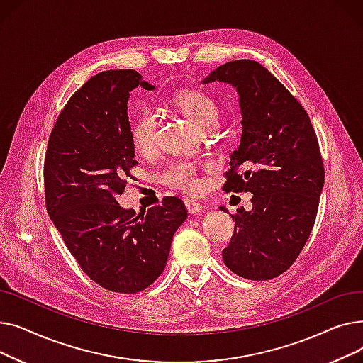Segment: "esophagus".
Masks as SVG:
<instances>
[{
	"instance_id": "obj_1",
	"label": "esophagus",
	"mask_w": 363,
	"mask_h": 363,
	"mask_svg": "<svg viewBox=\"0 0 363 363\" xmlns=\"http://www.w3.org/2000/svg\"><path fill=\"white\" fill-rule=\"evenodd\" d=\"M184 203H185V207H186V211H188L189 215H197V213H200L203 211V206L200 203H197L196 200L185 199Z\"/></svg>"
}]
</instances>
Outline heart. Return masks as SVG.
Listing matches in <instances>:
<instances>
[{
  "label": "heart",
  "mask_w": 363,
  "mask_h": 363,
  "mask_svg": "<svg viewBox=\"0 0 363 363\" xmlns=\"http://www.w3.org/2000/svg\"><path fill=\"white\" fill-rule=\"evenodd\" d=\"M172 104L182 111L199 129H212L219 118L218 103L200 89H182L172 97ZM157 121L150 110H143L130 123V141L133 148L143 156L150 155L156 148ZM208 167V163L175 162L169 164L162 174L160 181L169 188L184 193H193L200 186L199 172Z\"/></svg>",
  "instance_id": "heart-1"
}]
</instances>
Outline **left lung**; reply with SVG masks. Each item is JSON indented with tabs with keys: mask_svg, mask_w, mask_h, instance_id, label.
Instances as JSON below:
<instances>
[{
	"mask_svg": "<svg viewBox=\"0 0 363 363\" xmlns=\"http://www.w3.org/2000/svg\"><path fill=\"white\" fill-rule=\"evenodd\" d=\"M213 81L237 88L242 114L223 191L253 193L252 211L231 215L234 235L222 259L242 278L272 279L296 262L315 225L325 181L318 137L300 101L260 63L228 62L203 82Z\"/></svg>",
	"mask_w": 363,
	"mask_h": 363,
	"instance_id": "left-lung-1",
	"label": "left lung"
}]
</instances>
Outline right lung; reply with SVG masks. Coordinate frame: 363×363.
Wrapping results in <instances>:
<instances>
[{"mask_svg": "<svg viewBox=\"0 0 363 363\" xmlns=\"http://www.w3.org/2000/svg\"><path fill=\"white\" fill-rule=\"evenodd\" d=\"M138 85L155 88L132 69L92 76L60 111L44 160L47 212L69 252L94 282L123 294L140 293L162 275L186 219L178 197L140 215L116 201L138 164L126 106Z\"/></svg>", "mask_w": 363, "mask_h": 363, "instance_id": "right-lung-1", "label": "right lung"}]
</instances>
